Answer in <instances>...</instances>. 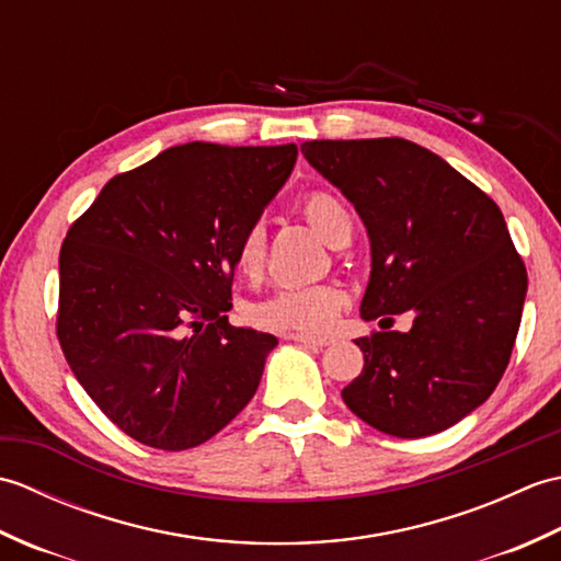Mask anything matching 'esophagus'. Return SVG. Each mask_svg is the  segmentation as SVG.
I'll list each match as a JSON object with an SVG mask.
<instances>
[{"mask_svg":"<svg viewBox=\"0 0 561 561\" xmlns=\"http://www.w3.org/2000/svg\"><path fill=\"white\" fill-rule=\"evenodd\" d=\"M291 340L301 344H311V347H328V344L335 342V337L330 335H291Z\"/></svg>","mask_w":561,"mask_h":561,"instance_id":"1","label":"esophagus"}]
</instances>
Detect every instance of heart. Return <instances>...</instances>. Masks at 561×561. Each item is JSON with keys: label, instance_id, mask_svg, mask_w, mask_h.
<instances>
[{"label": "heart", "instance_id": "b5f03b06", "mask_svg": "<svg viewBox=\"0 0 561 561\" xmlns=\"http://www.w3.org/2000/svg\"><path fill=\"white\" fill-rule=\"evenodd\" d=\"M299 211L311 224V229L330 245L352 229L350 211L325 190L306 193L299 202ZM262 260H265V233H262L260 224H253L238 238L233 265L245 277H253L260 272ZM340 308L342 294L335 287H325V284H282V287L250 308V320L257 328L304 335V332L325 330L335 320Z\"/></svg>", "mask_w": 561, "mask_h": 561}]
</instances>
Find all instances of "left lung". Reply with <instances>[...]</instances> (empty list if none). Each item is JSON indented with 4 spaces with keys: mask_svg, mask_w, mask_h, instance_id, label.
I'll return each mask as SVG.
<instances>
[{
    "mask_svg": "<svg viewBox=\"0 0 561 561\" xmlns=\"http://www.w3.org/2000/svg\"><path fill=\"white\" fill-rule=\"evenodd\" d=\"M301 151L366 224L362 318L414 316L410 332L356 340L364 368L342 400L390 436L444 432L492 396L518 335L528 272L502 209L408 139H313Z\"/></svg>",
    "mask_w": 561,
    "mask_h": 561,
    "instance_id": "obj_1",
    "label": "left lung"
}]
</instances>
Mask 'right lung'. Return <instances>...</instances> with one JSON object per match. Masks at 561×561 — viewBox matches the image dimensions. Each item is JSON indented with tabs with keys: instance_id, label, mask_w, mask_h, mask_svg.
Segmentation results:
<instances>
[{
	"instance_id": "1",
	"label": "right lung",
	"mask_w": 561,
	"mask_h": 561,
	"mask_svg": "<svg viewBox=\"0 0 561 561\" xmlns=\"http://www.w3.org/2000/svg\"><path fill=\"white\" fill-rule=\"evenodd\" d=\"M296 145L171 147L111 178L59 250L57 340L89 398L135 440L205 444L255 396L277 337L233 328V253Z\"/></svg>"
}]
</instances>
